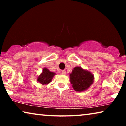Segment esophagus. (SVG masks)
Returning a JSON list of instances; mask_svg holds the SVG:
<instances>
[{
  "instance_id": "esophagus-1",
  "label": "esophagus",
  "mask_w": 126,
  "mask_h": 126,
  "mask_svg": "<svg viewBox=\"0 0 126 126\" xmlns=\"http://www.w3.org/2000/svg\"><path fill=\"white\" fill-rule=\"evenodd\" d=\"M61 73L62 74H63V75H66V71H65V70H62V71H61Z\"/></svg>"
}]
</instances>
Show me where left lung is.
Returning <instances> with one entry per match:
<instances>
[{"instance_id": "left-lung-1", "label": "left lung", "mask_w": 126, "mask_h": 126, "mask_svg": "<svg viewBox=\"0 0 126 126\" xmlns=\"http://www.w3.org/2000/svg\"><path fill=\"white\" fill-rule=\"evenodd\" d=\"M69 77L72 87L76 92L87 91L94 83V79L91 72L80 66L74 68Z\"/></svg>"}]
</instances>
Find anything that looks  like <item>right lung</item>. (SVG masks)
<instances>
[{
  "instance_id": "1",
  "label": "right lung",
  "mask_w": 126,
  "mask_h": 126,
  "mask_svg": "<svg viewBox=\"0 0 126 126\" xmlns=\"http://www.w3.org/2000/svg\"><path fill=\"white\" fill-rule=\"evenodd\" d=\"M56 75L54 72H50L46 68H44L42 72L37 77V81L42 85H47L52 81V79Z\"/></svg>"
}]
</instances>
